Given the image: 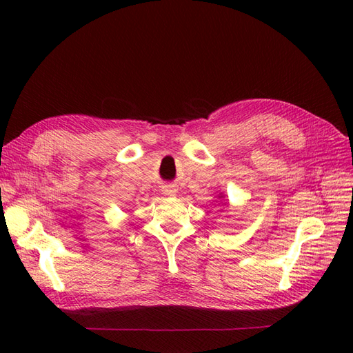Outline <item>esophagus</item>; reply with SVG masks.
<instances>
[{
	"label": "esophagus",
	"mask_w": 353,
	"mask_h": 353,
	"mask_svg": "<svg viewBox=\"0 0 353 353\" xmlns=\"http://www.w3.org/2000/svg\"><path fill=\"white\" fill-rule=\"evenodd\" d=\"M174 193H175V191H174V190H170V188H166V190H165V194H169V196H174Z\"/></svg>",
	"instance_id": "obj_1"
}]
</instances>
